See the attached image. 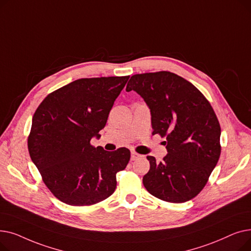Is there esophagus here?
<instances>
[{"instance_id": "1", "label": "esophagus", "mask_w": 251, "mask_h": 251, "mask_svg": "<svg viewBox=\"0 0 251 251\" xmlns=\"http://www.w3.org/2000/svg\"><path fill=\"white\" fill-rule=\"evenodd\" d=\"M141 155L135 151H131V161H135L137 159H139Z\"/></svg>"}]
</instances>
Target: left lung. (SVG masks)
Returning <instances> with one entry per match:
<instances>
[{
    "instance_id": "left-lung-1",
    "label": "left lung",
    "mask_w": 251,
    "mask_h": 251,
    "mask_svg": "<svg viewBox=\"0 0 251 251\" xmlns=\"http://www.w3.org/2000/svg\"><path fill=\"white\" fill-rule=\"evenodd\" d=\"M131 90L148 104L152 134L167 139L162 162L148 156L144 187L165 201H190L204 187L221 154V127L212 105L192 83L168 71L131 76L126 91Z\"/></svg>"
}]
</instances>
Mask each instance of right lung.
I'll return each instance as SVG.
<instances>
[{"instance_id":"add662e5","label":"right lung","mask_w":251,"mask_h":251,"mask_svg":"<svg viewBox=\"0 0 251 251\" xmlns=\"http://www.w3.org/2000/svg\"><path fill=\"white\" fill-rule=\"evenodd\" d=\"M129 76L82 78L51 92L38 105L28 151L47 187L70 205H91L111 196L116 175L126 168L130 151L94 148L114 101Z\"/></svg>"}]
</instances>
